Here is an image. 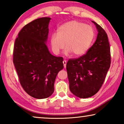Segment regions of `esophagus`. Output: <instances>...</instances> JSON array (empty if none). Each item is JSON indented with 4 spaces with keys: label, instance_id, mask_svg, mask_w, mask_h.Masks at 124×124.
Instances as JSON below:
<instances>
[{
    "label": "esophagus",
    "instance_id": "obj_1",
    "mask_svg": "<svg viewBox=\"0 0 124 124\" xmlns=\"http://www.w3.org/2000/svg\"><path fill=\"white\" fill-rule=\"evenodd\" d=\"M63 66L64 68H66V64H67V61L66 60H64L63 61Z\"/></svg>",
    "mask_w": 124,
    "mask_h": 124
}]
</instances>
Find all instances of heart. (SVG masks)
<instances>
[{"label": "heart", "mask_w": 124, "mask_h": 124, "mask_svg": "<svg viewBox=\"0 0 124 124\" xmlns=\"http://www.w3.org/2000/svg\"><path fill=\"white\" fill-rule=\"evenodd\" d=\"M94 38L95 32L91 26L71 21L61 26L57 29V34L51 35L50 45L54 54H59L65 44V54L72 53L74 56H80L89 49Z\"/></svg>", "instance_id": "b5f03b06"}]
</instances>
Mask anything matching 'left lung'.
Returning <instances> with one entry per match:
<instances>
[{
	"label": "left lung",
	"instance_id": "8db88e82",
	"mask_svg": "<svg viewBox=\"0 0 124 124\" xmlns=\"http://www.w3.org/2000/svg\"><path fill=\"white\" fill-rule=\"evenodd\" d=\"M95 24L98 34L87 53L67 62L66 69L71 92L77 97H91L99 91L110 68L111 58L107 34L99 24Z\"/></svg>",
	"mask_w": 124,
	"mask_h": 124
}]
</instances>
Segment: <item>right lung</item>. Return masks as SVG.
Listing matches in <instances>:
<instances>
[{
	"label": "right lung",
	"instance_id": "1",
	"mask_svg": "<svg viewBox=\"0 0 124 124\" xmlns=\"http://www.w3.org/2000/svg\"><path fill=\"white\" fill-rule=\"evenodd\" d=\"M51 18L41 17L23 27L15 42L13 62L21 85L37 99L50 97L58 73L63 68L62 57L50 54L46 43Z\"/></svg>",
	"mask_w": 124,
	"mask_h": 124
}]
</instances>
